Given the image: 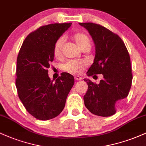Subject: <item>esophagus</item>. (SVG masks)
I'll return each instance as SVG.
<instances>
[{"label": "esophagus", "mask_w": 146, "mask_h": 146, "mask_svg": "<svg viewBox=\"0 0 146 146\" xmlns=\"http://www.w3.org/2000/svg\"><path fill=\"white\" fill-rule=\"evenodd\" d=\"M75 80L80 81V80H82V78L80 76H79V75H76V76H75Z\"/></svg>", "instance_id": "obj_1"}]
</instances>
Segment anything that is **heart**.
Masks as SVG:
<instances>
[{
	"label": "heart",
	"mask_w": 146,
	"mask_h": 146,
	"mask_svg": "<svg viewBox=\"0 0 146 146\" xmlns=\"http://www.w3.org/2000/svg\"><path fill=\"white\" fill-rule=\"evenodd\" d=\"M72 38L82 50L90 48L91 42H90L89 37L84 33L76 32L72 36ZM64 42V38H60L55 42L53 44V56L56 58H60L62 57ZM86 66V63L84 61L70 60L64 65L63 69L64 71L72 73V74H80Z\"/></svg>",
	"instance_id": "heart-1"
}]
</instances>
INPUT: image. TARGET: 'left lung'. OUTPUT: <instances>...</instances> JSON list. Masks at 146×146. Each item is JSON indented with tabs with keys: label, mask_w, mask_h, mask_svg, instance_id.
I'll use <instances>...</instances> for the list:
<instances>
[{
	"label": "left lung",
	"mask_w": 146,
	"mask_h": 146,
	"mask_svg": "<svg viewBox=\"0 0 146 146\" xmlns=\"http://www.w3.org/2000/svg\"><path fill=\"white\" fill-rule=\"evenodd\" d=\"M88 30L94 41V62L88 76L102 74L98 84L84 79L88 90L84 96L85 106L90 113L109 117L116 113L123 99L127 98L132 84L130 58L124 42L118 35L93 23H79Z\"/></svg>",
	"instance_id": "8db88e82"
}]
</instances>
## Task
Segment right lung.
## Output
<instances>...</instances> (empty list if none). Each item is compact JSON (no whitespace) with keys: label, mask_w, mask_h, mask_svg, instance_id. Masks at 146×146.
<instances>
[{"label":"right lung","mask_w":146,"mask_h":146,"mask_svg":"<svg viewBox=\"0 0 146 146\" xmlns=\"http://www.w3.org/2000/svg\"><path fill=\"white\" fill-rule=\"evenodd\" d=\"M71 24L40 27L27 36L18 53L16 80L18 97L28 113L38 119L44 121L59 115L74 84V78L68 73H62L53 82L47 70L54 59L55 42Z\"/></svg>","instance_id":"obj_1"}]
</instances>
